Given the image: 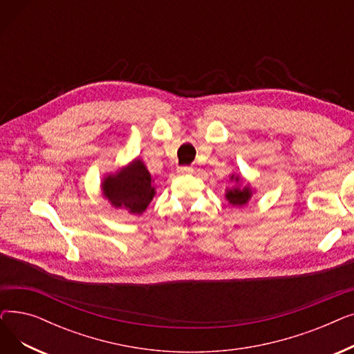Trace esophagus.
<instances>
[{"label": "esophagus", "mask_w": 354, "mask_h": 354, "mask_svg": "<svg viewBox=\"0 0 354 354\" xmlns=\"http://www.w3.org/2000/svg\"><path fill=\"white\" fill-rule=\"evenodd\" d=\"M192 172H194V167H191V166H179L178 167L179 175H191Z\"/></svg>", "instance_id": "1"}]
</instances>
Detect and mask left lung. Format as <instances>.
Masks as SVG:
<instances>
[{"label":"left lung","instance_id":"1","mask_svg":"<svg viewBox=\"0 0 354 354\" xmlns=\"http://www.w3.org/2000/svg\"><path fill=\"white\" fill-rule=\"evenodd\" d=\"M231 180H234L236 185L232 188H227L225 191V199L231 203L232 207H244L248 203V201L252 198V188L250 187V183L247 185H239L243 183V178L238 175H231Z\"/></svg>","mask_w":354,"mask_h":354}]
</instances>
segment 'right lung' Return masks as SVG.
<instances>
[{"instance_id": "1", "label": "right lung", "mask_w": 354, "mask_h": 354, "mask_svg": "<svg viewBox=\"0 0 354 354\" xmlns=\"http://www.w3.org/2000/svg\"><path fill=\"white\" fill-rule=\"evenodd\" d=\"M153 178L139 158L120 167L115 174H107L102 180V194L116 209L140 215L152 202L156 189Z\"/></svg>"}]
</instances>
